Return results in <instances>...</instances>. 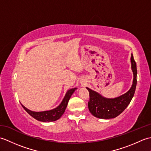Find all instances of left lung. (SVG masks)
I'll return each instance as SVG.
<instances>
[{
  "instance_id": "8db88e82",
  "label": "left lung",
  "mask_w": 151,
  "mask_h": 151,
  "mask_svg": "<svg viewBox=\"0 0 151 151\" xmlns=\"http://www.w3.org/2000/svg\"><path fill=\"white\" fill-rule=\"evenodd\" d=\"M130 60L134 75L133 82L132 87L124 94L116 98L108 99L102 97L99 93L86 88L89 93L88 108L93 116L100 119L115 118L121 114L130 104L135 93L137 84L136 63L132 54Z\"/></svg>"
}]
</instances>
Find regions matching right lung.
Returning a JSON list of instances; mask_svg holds the SVG:
<instances>
[{
    "instance_id": "right-lung-1",
    "label": "right lung",
    "mask_w": 151,
    "mask_h": 151,
    "mask_svg": "<svg viewBox=\"0 0 151 151\" xmlns=\"http://www.w3.org/2000/svg\"><path fill=\"white\" fill-rule=\"evenodd\" d=\"M76 89L77 88H75L67 91L65 97H64L63 101L61 102L60 104L58 106L52 109V110L43 111H34L28 110V109H27L26 107H24L22 104L21 105L22 108L24 109L25 111H26L28 114L30 115L32 117L36 119L37 121L42 122L55 121L58 119H59L62 117V115L63 114L64 112H65L67 104H68L69 100Z\"/></svg>"
}]
</instances>
